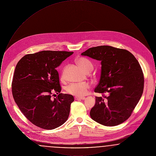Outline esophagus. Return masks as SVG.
Returning <instances> with one entry per match:
<instances>
[{"label":"esophagus","mask_w":156,"mask_h":156,"mask_svg":"<svg viewBox=\"0 0 156 156\" xmlns=\"http://www.w3.org/2000/svg\"><path fill=\"white\" fill-rule=\"evenodd\" d=\"M75 99H76V100H84V99H85V97H75Z\"/></svg>","instance_id":"esophagus-1"}]
</instances>
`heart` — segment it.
<instances>
[{"label": "heart", "instance_id": "b5f03b06", "mask_svg": "<svg viewBox=\"0 0 156 156\" xmlns=\"http://www.w3.org/2000/svg\"><path fill=\"white\" fill-rule=\"evenodd\" d=\"M78 65L82 69L87 72L89 73L92 71L93 65L88 59L85 58H80L76 59ZM64 76V72L62 74V78ZM90 88V85L88 83H71L66 87V92L70 95H73L76 97H83L86 95Z\"/></svg>", "mask_w": 156, "mask_h": 156}]
</instances>
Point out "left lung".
Wrapping results in <instances>:
<instances>
[{"label": "left lung", "instance_id": "obj_1", "mask_svg": "<svg viewBox=\"0 0 156 156\" xmlns=\"http://www.w3.org/2000/svg\"><path fill=\"white\" fill-rule=\"evenodd\" d=\"M101 61V72L95 92V106L91 118L104 126H114L126 121L132 115L144 89V75L140 64L130 52L109 45L90 48L82 52ZM107 94L106 96L104 94Z\"/></svg>", "mask_w": 156, "mask_h": 156}]
</instances>
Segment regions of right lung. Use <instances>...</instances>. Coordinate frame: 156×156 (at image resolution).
I'll list each match as a JSON object with an SVG mask.
<instances>
[{
  "label": "right lung",
  "mask_w": 156,
  "mask_h": 156,
  "mask_svg": "<svg viewBox=\"0 0 156 156\" xmlns=\"http://www.w3.org/2000/svg\"><path fill=\"white\" fill-rule=\"evenodd\" d=\"M73 54L62 51H42L24 55L17 62L12 83L15 102L25 117L34 125L52 130L68 118L73 95L60 93L56 69ZM56 93L58 96L52 98Z\"/></svg>",
  "instance_id": "1"
}]
</instances>
